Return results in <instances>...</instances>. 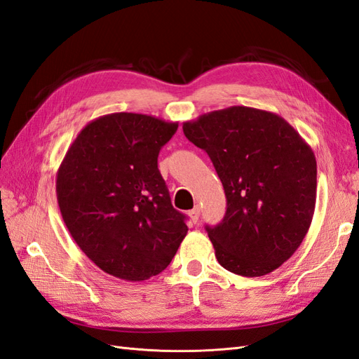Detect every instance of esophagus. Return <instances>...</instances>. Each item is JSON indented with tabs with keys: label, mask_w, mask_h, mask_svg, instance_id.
Here are the masks:
<instances>
[{
	"label": "esophagus",
	"mask_w": 359,
	"mask_h": 359,
	"mask_svg": "<svg viewBox=\"0 0 359 359\" xmlns=\"http://www.w3.org/2000/svg\"><path fill=\"white\" fill-rule=\"evenodd\" d=\"M199 215H201V208H199V206H194L193 210L189 211V217H190V220L193 223H198L199 222Z\"/></svg>",
	"instance_id": "esophagus-1"
}]
</instances>
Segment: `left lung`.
<instances>
[{
    "mask_svg": "<svg viewBox=\"0 0 359 359\" xmlns=\"http://www.w3.org/2000/svg\"><path fill=\"white\" fill-rule=\"evenodd\" d=\"M184 135L208 153L226 193L220 224L206 226L233 274L273 273L306 238L316 205V157L285 118L247 106L201 115Z\"/></svg>",
    "mask_w": 359,
    "mask_h": 359,
    "instance_id": "left-lung-1",
    "label": "left lung"
}]
</instances>
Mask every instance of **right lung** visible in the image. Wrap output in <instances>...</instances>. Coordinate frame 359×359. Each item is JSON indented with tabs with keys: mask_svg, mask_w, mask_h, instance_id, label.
<instances>
[{
	"mask_svg": "<svg viewBox=\"0 0 359 359\" xmlns=\"http://www.w3.org/2000/svg\"><path fill=\"white\" fill-rule=\"evenodd\" d=\"M178 123L116 112L93 119L57 172L62 220L82 252L106 274L144 281L160 274L187 235L157 168Z\"/></svg>",
	"mask_w": 359,
	"mask_h": 359,
	"instance_id": "right-lung-1",
	"label": "right lung"
}]
</instances>
